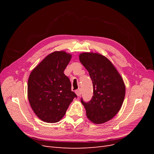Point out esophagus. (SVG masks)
<instances>
[{
	"label": "esophagus",
	"mask_w": 154,
	"mask_h": 154,
	"mask_svg": "<svg viewBox=\"0 0 154 154\" xmlns=\"http://www.w3.org/2000/svg\"><path fill=\"white\" fill-rule=\"evenodd\" d=\"M75 93L76 94V95L78 96H80L81 94H82V90L80 89V88H79V89H77L76 91H75Z\"/></svg>",
	"instance_id": "obj_1"
}]
</instances>
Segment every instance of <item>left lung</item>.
Wrapping results in <instances>:
<instances>
[{"label": "left lung", "mask_w": 154, "mask_h": 154, "mask_svg": "<svg viewBox=\"0 0 154 154\" xmlns=\"http://www.w3.org/2000/svg\"><path fill=\"white\" fill-rule=\"evenodd\" d=\"M79 57L88 71L93 84L92 99L88 102L81 99L87 117L95 124L105 123L114 118L122 106L125 95L123 78L103 55L83 53Z\"/></svg>", "instance_id": "1"}]
</instances>
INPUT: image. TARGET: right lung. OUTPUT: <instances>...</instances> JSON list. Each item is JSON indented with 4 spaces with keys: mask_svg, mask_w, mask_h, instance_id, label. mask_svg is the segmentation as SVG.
Segmentation results:
<instances>
[{
    "mask_svg": "<svg viewBox=\"0 0 154 154\" xmlns=\"http://www.w3.org/2000/svg\"><path fill=\"white\" fill-rule=\"evenodd\" d=\"M71 58L64 51L47 56L31 72L27 96L35 114L47 123H57L66 114L76 94L69 78L63 73Z\"/></svg>",
    "mask_w": 154,
    "mask_h": 154,
    "instance_id": "right-lung-1",
    "label": "right lung"
}]
</instances>
